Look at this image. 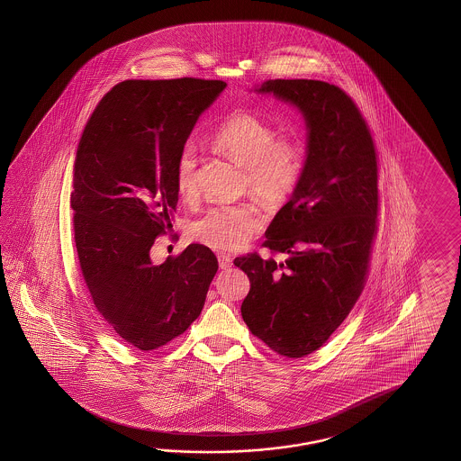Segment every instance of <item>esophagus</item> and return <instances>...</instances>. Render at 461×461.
Instances as JSON below:
<instances>
[{"label": "esophagus", "mask_w": 461, "mask_h": 461, "mask_svg": "<svg viewBox=\"0 0 461 461\" xmlns=\"http://www.w3.org/2000/svg\"><path fill=\"white\" fill-rule=\"evenodd\" d=\"M217 260H219V267H221L222 270H227V268L232 267V257H230V255L219 254L217 255Z\"/></svg>", "instance_id": "obj_1"}]
</instances>
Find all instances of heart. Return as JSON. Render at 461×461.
Here are the masks:
<instances>
[{"label":"heart","mask_w":461,"mask_h":461,"mask_svg":"<svg viewBox=\"0 0 461 461\" xmlns=\"http://www.w3.org/2000/svg\"><path fill=\"white\" fill-rule=\"evenodd\" d=\"M212 145L245 167L247 185L265 203H280L290 196L303 171L302 143L278 138L276 128L252 112H239L224 120L212 133ZM175 183L185 199L196 196L197 155L193 145H185L177 155ZM262 226L260 209L252 203H242L209 209L193 222L191 234L212 249L237 250Z\"/></svg>","instance_id":"1"}]
</instances>
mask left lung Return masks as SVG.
Instances as JSON below:
<instances>
[{
	"label": "left lung",
	"mask_w": 461,
	"mask_h": 461,
	"mask_svg": "<svg viewBox=\"0 0 461 461\" xmlns=\"http://www.w3.org/2000/svg\"><path fill=\"white\" fill-rule=\"evenodd\" d=\"M257 94L298 108L306 159L294 194L267 229L272 254L237 257L250 280L249 330L275 353L303 357L323 346L363 292L377 230V161L371 131L351 97L308 78L265 80Z\"/></svg>",
	"instance_id": "8db88e82"
}]
</instances>
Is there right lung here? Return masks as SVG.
I'll return each mask as SVG.
<instances>
[{
  "instance_id": "obj_1",
  "label": "right lung",
  "mask_w": 461,
  "mask_h": 461,
  "mask_svg": "<svg viewBox=\"0 0 461 461\" xmlns=\"http://www.w3.org/2000/svg\"><path fill=\"white\" fill-rule=\"evenodd\" d=\"M222 80H125L100 100L74 165V239L98 313L141 351L165 346L201 314L216 255L191 244L153 264L158 235L173 229L175 167Z\"/></svg>"
}]
</instances>
